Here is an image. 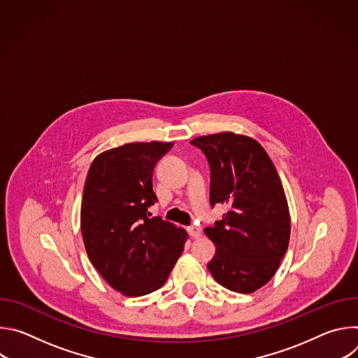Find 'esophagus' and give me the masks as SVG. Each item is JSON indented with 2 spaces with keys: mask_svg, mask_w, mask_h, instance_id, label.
Wrapping results in <instances>:
<instances>
[{
  "mask_svg": "<svg viewBox=\"0 0 358 358\" xmlns=\"http://www.w3.org/2000/svg\"><path fill=\"white\" fill-rule=\"evenodd\" d=\"M188 234H189V236H191V238H199V236L202 235V231H201V228H199V227L192 225V227H189V228H188Z\"/></svg>",
  "mask_w": 358,
  "mask_h": 358,
  "instance_id": "34e87169",
  "label": "esophagus"
}]
</instances>
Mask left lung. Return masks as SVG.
<instances>
[{"mask_svg": "<svg viewBox=\"0 0 358 358\" xmlns=\"http://www.w3.org/2000/svg\"><path fill=\"white\" fill-rule=\"evenodd\" d=\"M210 162V201L229 211L203 229L217 250L208 269L224 287L253 293L276 273L290 238V214L280 177L255 138L222 131L191 140Z\"/></svg>", "mask_w": 358, "mask_h": 358, "instance_id": "left-lung-1", "label": "left lung"}]
</instances>
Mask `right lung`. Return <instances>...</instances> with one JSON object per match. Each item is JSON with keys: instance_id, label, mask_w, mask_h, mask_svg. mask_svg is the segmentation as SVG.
Listing matches in <instances>:
<instances>
[{"instance_id": "obj_1", "label": "right lung", "mask_w": 358, "mask_h": 358, "mask_svg": "<svg viewBox=\"0 0 358 358\" xmlns=\"http://www.w3.org/2000/svg\"><path fill=\"white\" fill-rule=\"evenodd\" d=\"M173 143H126L94 157L85 181L80 229L89 261L129 297L160 289L188 239L185 229L148 218L157 195L152 170Z\"/></svg>"}]
</instances>
